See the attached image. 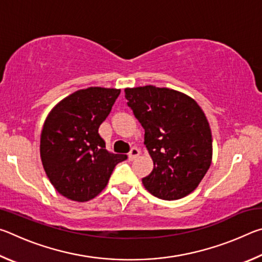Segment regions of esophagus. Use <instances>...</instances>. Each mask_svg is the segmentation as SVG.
<instances>
[{"label":"esophagus","mask_w":262,"mask_h":262,"mask_svg":"<svg viewBox=\"0 0 262 262\" xmlns=\"http://www.w3.org/2000/svg\"><path fill=\"white\" fill-rule=\"evenodd\" d=\"M140 155V150L137 148H132L129 154H128V158L130 159V161H133V159H135L137 156Z\"/></svg>","instance_id":"esophagus-1"}]
</instances>
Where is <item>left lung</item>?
Returning <instances> with one entry per match:
<instances>
[{"label":"left lung","instance_id":"1","mask_svg":"<svg viewBox=\"0 0 262 262\" xmlns=\"http://www.w3.org/2000/svg\"><path fill=\"white\" fill-rule=\"evenodd\" d=\"M128 106L144 128L154 170L142 179L162 200H178L201 183L212 158L211 130L196 101L183 92L145 85L125 89Z\"/></svg>","mask_w":262,"mask_h":262}]
</instances>
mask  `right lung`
<instances>
[{
	"mask_svg": "<svg viewBox=\"0 0 262 262\" xmlns=\"http://www.w3.org/2000/svg\"><path fill=\"white\" fill-rule=\"evenodd\" d=\"M119 95V89H83L62 99L46 118L40 137L42 166L54 188L69 200L97 196L115 165L127 159V155L107 151L98 133Z\"/></svg>",
	"mask_w": 262,
	"mask_h": 262,
	"instance_id": "right-lung-1",
	"label": "right lung"
}]
</instances>
